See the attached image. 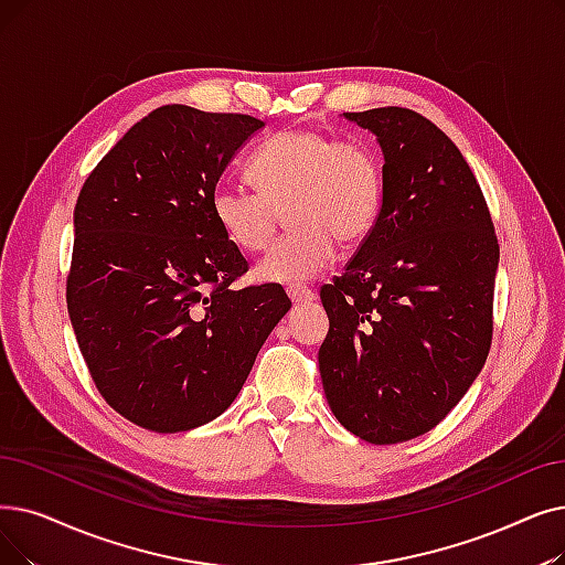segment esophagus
Instances as JSON below:
<instances>
[{"instance_id": "34e87169", "label": "esophagus", "mask_w": 565, "mask_h": 565, "mask_svg": "<svg viewBox=\"0 0 565 565\" xmlns=\"http://www.w3.org/2000/svg\"><path fill=\"white\" fill-rule=\"evenodd\" d=\"M288 298L292 300V305H307L316 300V292L305 288V286H288Z\"/></svg>"}]
</instances>
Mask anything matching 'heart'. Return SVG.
Here are the masks:
<instances>
[{"instance_id":"1","label":"heart","mask_w":565,"mask_h":565,"mask_svg":"<svg viewBox=\"0 0 565 565\" xmlns=\"http://www.w3.org/2000/svg\"><path fill=\"white\" fill-rule=\"evenodd\" d=\"M249 175L258 191L218 184L212 214L239 252H260L273 239L281 212L290 233L256 265L265 284H302L334 260L339 239L360 244L383 205L381 163L370 145L337 140L318 129H286L254 154Z\"/></svg>"}]
</instances>
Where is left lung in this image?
<instances>
[{
  "label": "left lung",
  "instance_id": "8db88e82",
  "mask_svg": "<svg viewBox=\"0 0 565 565\" xmlns=\"http://www.w3.org/2000/svg\"><path fill=\"white\" fill-rule=\"evenodd\" d=\"M383 152V205L347 273L321 288L318 351L334 418L366 444L434 429L492 343L499 242L457 145L408 108L343 113Z\"/></svg>",
  "mask_w": 565,
  "mask_h": 565
}]
</instances>
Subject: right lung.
Here are the masks:
<instances>
[{"mask_svg":"<svg viewBox=\"0 0 565 565\" xmlns=\"http://www.w3.org/2000/svg\"><path fill=\"white\" fill-rule=\"evenodd\" d=\"M263 127L161 106L81 189L71 326L102 397L142 429L189 431L222 415L290 309L277 284L231 288L247 260L212 214L218 178Z\"/></svg>","mask_w":565,"mask_h":565,"instance_id":"right-lung-1","label":"right lung"}]
</instances>
